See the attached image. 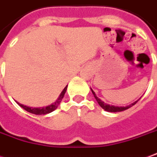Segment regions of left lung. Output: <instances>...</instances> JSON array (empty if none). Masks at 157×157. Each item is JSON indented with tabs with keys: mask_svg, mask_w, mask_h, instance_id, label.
<instances>
[{
	"mask_svg": "<svg viewBox=\"0 0 157 157\" xmlns=\"http://www.w3.org/2000/svg\"><path fill=\"white\" fill-rule=\"evenodd\" d=\"M91 90H92V93H93V94H94L95 99L97 100L98 104L100 105V106H101L102 108L105 109V110H106V111H109V112H120V111L126 110V109H129L130 107L133 106V105H135L136 103H137V102L139 101L140 98H140V99H138L137 101L133 102L132 104L128 105V106H124V107H121V106H120V107H119V106H114V105H107V104H105V102L102 101L101 99H99V98L96 96V94H95V93L94 92V90L92 89V88H91Z\"/></svg>",
	"mask_w": 157,
	"mask_h": 157,
	"instance_id": "left-lung-1",
	"label": "left lung"
}]
</instances>
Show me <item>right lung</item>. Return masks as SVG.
<instances>
[{
  "label": "right lung",
  "mask_w": 157,
  "mask_h": 157,
  "mask_svg": "<svg viewBox=\"0 0 157 157\" xmlns=\"http://www.w3.org/2000/svg\"><path fill=\"white\" fill-rule=\"evenodd\" d=\"M66 89H67V86L63 88V90L62 91V93H61V94L59 95V98H58L54 103H52V105H48V106H46V107L33 108V107H28V106L21 105V104H19V103H17V104H18V105H19L20 107H22L23 109H25L26 111H28V112L29 113H32V114H35V115H46V114H48V113L52 112L53 110H55V109L59 107V105H60V103H61L63 96H64V94H65V92H66Z\"/></svg>",
  "instance_id": "1"
}]
</instances>
